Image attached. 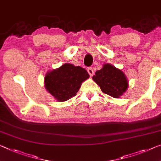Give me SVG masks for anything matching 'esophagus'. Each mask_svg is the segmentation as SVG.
I'll return each instance as SVG.
<instances>
[{
  "label": "esophagus",
  "instance_id": "34e87169",
  "mask_svg": "<svg viewBox=\"0 0 161 161\" xmlns=\"http://www.w3.org/2000/svg\"><path fill=\"white\" fill-rule=\"evenodd\" d=\"M87 71H88L89 75H90V76H92L93 75V70L92 68H88L87 69Z\"/></svg>",
  "mask_w": 161,
  "mask_h": 161
}]
</instances>
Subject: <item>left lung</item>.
<instances>
[{"instance_id": "left-lung-1", "label": "left lung", "mask_w": 161, "mask_h": 161, "mask_svg": "<svg viewBox=\"0 0 161 161\" xmlns=\"http://www.w3.org/2000/svg\"><path fill=\"white\" fill-rule=\"evenodd\" d=\"M93 79L103 93L114 98L120 97L128 87L124 73L109 64H105L100 70L96 71Z\"/></svg>"}]
</instances>
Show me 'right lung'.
I'll return each instance as SVG.
<instances>
[{
	"instance_id": "1",
	"label": "right lung",
	"mask_w": 161,
	"mask_h": 161,
	"mask_svg": "<svg viewBox=\"0 0 161 161\" xmlns=\"http://www.w3.org/2000/svg\"><path fill=\"white\" fill-rule=\"evenodd\" d=\"M88 78L84 68L65 63L47 74L44 83L47 90L55 98L65 101L75 96L81 83Z\"/></svg>"
}]
</instances>
